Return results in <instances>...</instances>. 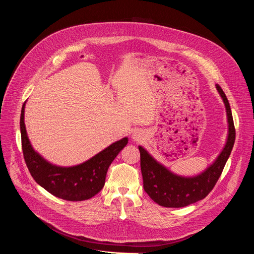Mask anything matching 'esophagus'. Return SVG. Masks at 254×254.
Masks as SVG:
<instances>
[{
  "instance_id": "esophagus-1",
  "label": "esophagus",
  "mask_w": 254,
  "mask_h": 254,
  "mask_svg": "<svg viewBox=\"0 0 254 254\" xmlns=\"http://www.w3.org/2000/svg\"><path fill=\"white\" fill-rule=\"evenodd\" d=\"M132 138L134 139V140H138L139 139V135H137V134H132Z\"/></svg>"
}]
</instances>
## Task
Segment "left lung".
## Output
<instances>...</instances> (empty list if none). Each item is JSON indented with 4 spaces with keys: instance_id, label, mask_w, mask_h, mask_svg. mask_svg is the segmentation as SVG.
I'll return each instance as SVG.
<instances>
[{
    "instance_id": "1",
    "label": "left lung",
    "mask_w": 254,
    "mask_h": 254,
    "mask_svg": "<svg viewBox=\"0 0 254 254\" xmlns=\"http://www.w3.org/2000/svg\"><path fill=\"white\" fill-rule=\"evenodd\" d=\"M226 110L228 132L224 147L214 162L194 176L178 175L157 161L146 149L138 147L143 189L157 204L168 208H181L204 199L214 188L231 154L235 141V128L228 99L216 84Z\"/></svg>"
}]
</instances>
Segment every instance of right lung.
I'll return each mask as SVG.
<instances>
[{
  "mask_svg": "<svg viewBox=\"0 0 254 254\" xmlns=\"http://www.w3.org/2000/svg\"><path fill=\"white\" fill-rule=\"evenodd\" d=\"M25 105L22 106L20 129L26 165L34 180L55 197L67 201H83L95 196L104 186L108 168L127 146L128 137L113 142L89 160L71 167H61L45 160L36 152L27 134Z\"/></svg>",
  "mask_w": 254,
  "mask_h": 254,
  "instance_id": "add662e5",
  "label": "right lung"
}]
</instances>
